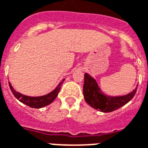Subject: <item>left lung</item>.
Segmentation results:
<instances>
[{"instance_id": "8db88e82", "label": "left lung", "mask_w": 148, "mask_h": 148, "mask_svg": "<svg viewBox=\"0 0 148 148\" xmlns=\"http://www.w3.org/2000/svg\"><path fill=\"white\" fill-rule=\"evenodd\" d=\"M137 87L124 96H112L101 90L95 78L87 73L85 74L83 95L86 103L92 108L101 112H112L129 103L135 96Z\"/></svg>"}]
</instances>
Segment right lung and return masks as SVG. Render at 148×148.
Segmentation results:
<instances>
[{
	"instance_id": "right-lung-1",
	"label": "right lung",
	"mask_w": 148,
	"mask_h": 148,
	"mask_svg": "<svg viewBox=\"0 0 148 148\" xmlns=\"http://www.w3.org/2000/svg\"><path fill=\"white\" fill-rule=\"evenodd\" d=\"M64 80H65V78L62 80L59 83V85L56 86V88H55L53 91H52L51 92L41 96H29L23 95V94L20 93V92L15 90L11 83L8 82V84H9L10 89L12 91L14 96L21 103L32 108H41L45 107V106H48L54 101L55 99L57 97L58 93L60 92L61 85L64 82Z\"/></svg>"
}]
</instances>
